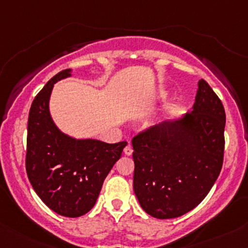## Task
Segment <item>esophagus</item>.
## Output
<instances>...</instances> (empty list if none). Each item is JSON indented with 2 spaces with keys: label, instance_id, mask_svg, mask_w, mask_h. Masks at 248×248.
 <instances>
[{
  "label": "esophagus",
  "instance_id": "34e87169",
  "mask_svg": "<svg viewBox=\"0 0 248 248\" xmlns=\"http://www.w3.org/2000/svg\"><path fill=\"white\" fill-rule=\"evenodd\" d=\"M124 153L126 154V155H132V153H133V148H132V146H130V145H127L126 147H124Z\"/></svg>",
  "mask_w": 248,
  "mask_h": 248
}]
</instances>
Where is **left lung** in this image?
<instances>
[{
	"label": "left lung",
	"mask_w": 248,
	"mask_h": 248,
	"mask_svg": "<svg viewBox=\"0 0 248 248\" xmlns=\"http://www.w3.org/2000/svg\"><path fill=\"white\" fill-rule=\"evenodd\" d=\"M198 84L193 110L184 119L152 126L132 139L133 188L143 211L157 219L197 207L221 170L225 108L205 80Z\"/></svg>",
	"instance_id": "obj_1"
}]
</instances>
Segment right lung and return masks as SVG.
<instances>
[{"label":"right lung","mask_w":248,"mask_h":248,"mask_svg":"<svg viewBox=\"0 0 248 248\" xmlns=\"http://www.w3.org/2000/svg\"><path fill=\"white\" fill-rule=\"evenodd\" d=\"M67 76L69 69L58 73L31 103L26 170L32 188L49 208L60 216L76 217L93 208L106 176L127 142L75 140L56 128L49 114V96L54 83Z\"/></svg>","instance_id":"add662e5"}]
</instances>
